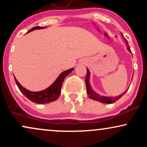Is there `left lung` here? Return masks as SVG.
Masks as SVG:
<instances>
[{
  "mask_svg": "<svg viewBox=\"0 0 147 147\" xmlns=\"http://www.w3.org/2000/svg\"><path fill=\"white\" fill-rule=\"evenodd\" d=\"M121 35L123 36L124 39L125 40L126 45H127L128 50H129L130 52H131V50H130L129 45V43H128L127 40H126V38L124 37V36H123L122 33H121ZM90 71H89L88 69L87 68L86 77V79H85L86 85V88H87V93H88V95L89 97H90V99H93V100L97 101V102H102V103H104V104H112V103H114L115 102H116V101L118 100L119 98H121V97H122V96L126 93V91H127V90H126V91H124L122 94H121V95H119L118 96H116V97H106V96L100 95L99 94L97 93L95 91H94L93 89H92V87H91L90 84ZM132 79H133V77H132Z\"/></svg>",
  "mask_w": 147,
  "mask_h": 147,
  "instance_id": "1",
  "label": "left lung"
}]
</instances>
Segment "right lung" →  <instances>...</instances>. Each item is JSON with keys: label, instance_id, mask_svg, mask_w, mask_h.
Here are the masks:
<instances>
[{"label": "right lung", "instance_id": "add662e5", "mask_svg": "<svg viewBox=\"0 0 147 147\" xmlns=\"http://www.w3.org/2000/svg\"><path fill=\"white\" fill-rule=\"evenodd\" d=\"M45 28V27L40 26L34 27L27 33L30 32L35 30L43 29ZM73 70L74 68H70L69 70H67L65 71L61 72L51 86H50L45 90L38 91V92H32V91L27 90L24 87L22 86L21 84H19V82L15 78L14 76V77L16 85H17L18 88H19L20 91L27 98L29 99L32 102L36 103L38 104H46V103L54 102V101L57 100L58 99V97H59L61 94V90L62 84H63L64 79H65V77H67Z\"/></svg>", "mask_w": 147, "mask_h": 147}]
</instances>
